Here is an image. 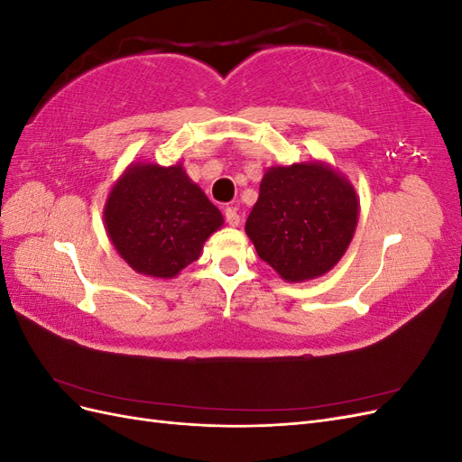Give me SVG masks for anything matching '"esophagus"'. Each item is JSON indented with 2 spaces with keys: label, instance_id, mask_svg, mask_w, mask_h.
I'll return each mask as SVG.
<instances>
[{
  "label": "esophagus",
  "instance_id": "34e87169",
  "mask_svg": "<svg viewBox=\"0 0 462 462\" xmlns=\"http://www.w3.org/2000/svg\"><path fill=\"white\" fill-rule=\"evenodd\" d=\"M226 219H227V223L231 227H239L241 226V216H239V212H236L235 208H226Z\"/></svg>",
  "mask_w": 462,
  "mask_h": 462
}]
</instances>
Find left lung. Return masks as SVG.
Returning a JSON list of instances; mask_svg holds the SVG:
<instances>
[{
    "label": "left lung",
    "mask_w": 462,
    "mask_h": 462,
    "mask_svg": "<svg viewBox=\"0 0 462 462\" xmlns=\"http://www.w3.org/2000/svg\"><path fill=\"white\" fill-rule=\"evenodd\" d=\"M360 214L356 190L321 160L265 170L245 231L258 256L289 283L326 275L351 245Z\"/></svg>",
    "instance_id": "1"
}]
</instances>
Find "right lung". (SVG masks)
Returning a JSON list of instances; mask_svg holds the SVG:
<instances>
[{
    "label": "right lung",
    "instance_id": "1",
    "mask_svg": "<svg viewBox=\"0 0 462 462\" xmlns=\"http://www.w3.org/2000/svg\"><path fill=\"white\" fill-rule=\"evenodd\" d=\"M104 226L117 254L138 273L173 279L199 260L223 226L219 209L183 163L133 162L111 187Z\"/></svg>",
    "mask_w": 462,
    "mask_h": 462
}]
</instances>
